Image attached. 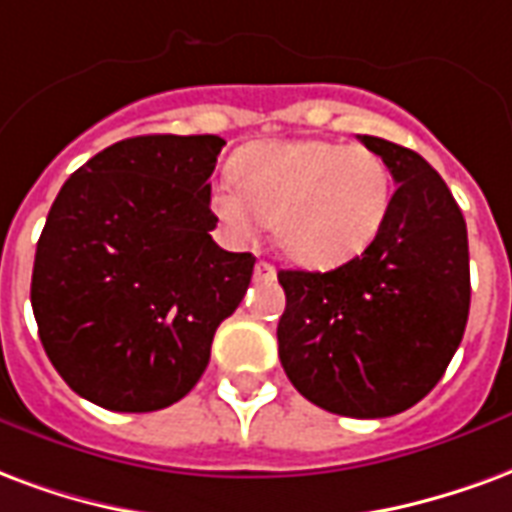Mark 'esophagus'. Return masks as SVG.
<instances>
[{
  "mask_svg": "<svg viewBox=\"0 0 512 512\" xmlns=\"http://www.w3.org/2000/svg\"><path fill=\"white\" fill-rule=\"evenodd\" d=\"M253 278H256V281H275V267H272V264H267V261H259V264H256V270H253Z\"/></svg>",
  "mask_w": 512,
  "mask_h": 512,
  "instance_id": "34e87169",
  "label": "esophagus"
}]
</instances>
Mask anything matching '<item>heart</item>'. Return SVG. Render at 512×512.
<instances>
[{
	"label": "heart",
	"mask_w": 512,
	"mask_h": 512,
	"mask_svg": "<svg viewBox=\"0 0 512 512\" xmlns=\"http://www.w3.org/2000/svg\"><path fill=\"white\" fill-rule=\"evenodd\" d=\"M229 182H215L207 207L231 240L272 226L286 259L333 270L365 253L393 204V174L379 152L324 138L259 141L229 160Z\"/></svg>",
	"instance_id": "heart-1"
}]
</instances>
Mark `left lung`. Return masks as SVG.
Listing matches in <instances>:
<instances>
[{"label":"left lung","instance_id":"left-lung-1","mask_svg":"<svg viewBox=\"0 0 512 512\" xmlns=\"http://www.w3.org/2000/svg\"><path fill=\"white\" fill-rule=\"evenodd\" d=\"M395 179L382 234L338 270H281L278 357L311 404L390 417L431 393L464 338L469 242L453 193L428 160L360 136Z\"/></svg>","mask_w":512,"mask_h":512}]
</instances>
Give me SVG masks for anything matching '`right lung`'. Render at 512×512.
<instances>
[{"mask_svg": "<svg viewBox=\"0 0 512 512\" xmlns=\"http://www.w3.org/2000/svg\"><path fill=\"white\" fill-rule=\"evenodd\" d=\"M220 136H136L67 179L37 240L32 311L67 387L111 412H158L193 390L251 253L218 248L207 207Z\"/></svg>", "mask_w": 512, "mask_h": 512, "instance_id": "right-lung-1", "label": "right lung"}]
</instances>
